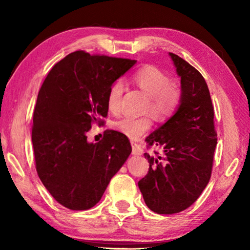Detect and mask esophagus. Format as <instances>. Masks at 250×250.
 Here are the masks:
<instances>
[{
	"mask_svg": "<svg viewBox=\"0 0 250 250\" xmlns=\"http://www.w3.org/2000/svg\"><path fill=\"white\" fill-rule=\"evenodd\" d=\"M131 145H132V154L133 155H141L143 154V149L142 146L137 143L135 141H131Z\"/></svg>",
	"mask_w": 250,
	"mask_h": 250,
	"instance_id": "1",
	"label": "esophagus"
}]
</instances>
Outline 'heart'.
I'll return each mask as SVG.
<instances>
[{
    "label": "heart",
    "mask_w": 250,
    "mask_h": 250,
    "mask_svg": "<svg viewBox=\"0 0 250 250\" xmlns=\"http://www.w3.org/2000/svg\"><path fill=\"white\" fill-rule=\"evenodd\" d=\"M131 82L147 95L146 110L158 120L168 119L180 108L183 99V88L179 82L168 79L167 74L158 67L152 65L141 67L134 71ZM122 94L124 84L119 80L109 87L105 104L110 112L120 111ZM112 126L125 137L138 140L151 129L152 118L150 116H124L113 121Z\"/></svg>",
    "instance_id": "1"
}]
</instances>
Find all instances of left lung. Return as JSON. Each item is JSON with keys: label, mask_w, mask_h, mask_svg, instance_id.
<instances>
[{"label": "left lung", "mask_w": 250, "mask_h": 250, "mask_svg": "<svg viewBox=\"0 0 250 250\" xmlns=\"http://www.w3.org/2000/svg\"><path fill=\"white\" fill-rule=\"evenodd\" d=\"M181 77L183 99L174 116L146 138V146L162 153H145L147 174L138 182L146 206L156 214L188 208L208 184L217 145L214 105L204 77L177 55L170 53Z\"/></svg>", "instance_id": "8db88e82"}]
</instances>
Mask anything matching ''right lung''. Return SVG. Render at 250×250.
Masks as SVG:
<instances>
[{"label":"right lung","mask_w":250,"mask_h":250,"mask_svg":"<svg viewBox=\"0 0 250 250\" xmlns=\"http://www.w3.org/2000/svg\"><path fill=\"white\" fill-rule=\"evenodd\" d=\"M134 64L77 50L56 62L42 84L32 125L35 167L66 208L95 206L132 151L119 131L108 130L97 143L88 142L86 133L94 124H104L109 87Z\"/></svg>","instance_id":"1"}]
</instances>
